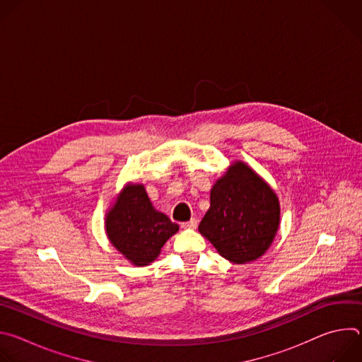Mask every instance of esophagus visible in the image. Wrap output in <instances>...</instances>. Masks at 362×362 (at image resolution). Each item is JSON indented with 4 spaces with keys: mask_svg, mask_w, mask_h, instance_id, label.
Instances as JSON below:
<instances>
[{
    "mask_svg": "<svg viewBox=\"0 0 362 362\" xmlns=\"http://www.w3.org/2000/svg\"><path fill=\"white\" fill-rule=\"evenodd\" d=\"M182 228L183 229H194V228H197V221L196 219H190L189 222H183Z\"/></svg>",
    "mask_w": 362,
    "mask_h": 362,
    "instance_id": "esophagus-1",
    "label": "esophagus"
}]
</instances>
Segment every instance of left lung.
<instances>
[{"label": "left lung", "instance_id": "left-lung-1", "mask_svg": "<svg viewBox=\"0 0 362 362\" xmlns=\"http://www.w3.org/2000/svg\"><path fill=\"white\" fill-rule=\"evenodd\" d=\"M279 200L246 163L235 162L211 190V208L199 232L225 259L246 264L261 257L279 228Z\"/></svg>", "mask_w": 362, "mask_h": 362}]
</instances>
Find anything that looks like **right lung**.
I'll list each match as a JSON object with an SVG mask.
<instances>
[{"mask_svg":"<svg viewBox=\"0 0 362 362\" xmlns=\"http://www.w3.org/2000/svg\"><path fill=\"white\" fill-rule=\"evenodd\" d=\"M112 245L136 267L150 265L177 230L165 214L154 209L143 185L129 183L106 215Z\"/></svg>","mask_w":362,"mask_h":362,"instance_id":"obj_1","label":"right lung"}]
</instances>
